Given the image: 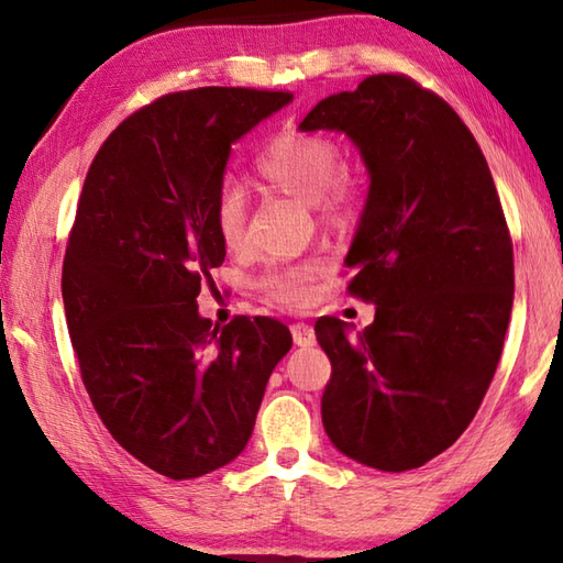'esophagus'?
I'll return each mask as SVG.
<instances>
[{
    "mask_svg": "<svg viewBox=\"0 0 563 563\" xmlns=\"http://www.w3.org/2000/svg\"><path fill=\"white\" fill-rule=\"evenodd\" d=\"M292 339L297 345H302V349H307V345H314V341H317L314 329L305 324V321H297V324H292Z\"/></svg>",
    "mask_w": 563,
    "mask_h": 563,
    "instance_id": "esophagus-1",
    "label": "esophagus"
}]
</instances>
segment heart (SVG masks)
Wrapping results in <instances>:
<instances>
[{
  "instance_id": "1",
  "label": "heart",
  "mask_w": 563,
  "mask_h": 563,
  "mask_svg": "<svg viewBox=\"0 0 563 563\" xmlns=\"http://www.w3.org/2000/svg\"><path fill=\"white\" fill-rule=\"evenodd\" d=\"M258 181L314 206L319 220L331 227L351 224L363 206L361 176L343 166L341 147L327 135L288 133L275 135L254 162ZM214 230L220 242L239 251L249 242V202L242 188L227 186L214 200ZM327 271L319 258L280 261L258 278V290L266 300L283 307H307L317 297V283Z\"/></svg>"
}]
</instances>
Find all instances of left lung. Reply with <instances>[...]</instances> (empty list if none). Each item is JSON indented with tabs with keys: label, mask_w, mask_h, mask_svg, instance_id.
<instances>
[{
	"label": "left lung",
	"mask_w": 563,
	"mask_h": 563,
	"mask_svg": "<svg viewBox=\"0 0 563 563\" xmlns=\"http://www.w3.org/2000/svg\"><path fill=\"white\" fill-rule=\"evenodd\" d=\"M300 130H341L369 172L345 263L375 321L314 324L331 361L321 421L345 457L416 470L472 423L504 351L512 239L498 190L462 118L406 75L333 93Z\"/></svg>",
	"instance_id": "1"
}]
</instances>
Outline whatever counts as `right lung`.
<instances>
[{
    "label": "right lung",
    "mask_w": 563,
    "mask_h": 563,
    "mask_svg": "<svg viewBox=\"0 0 563 563\" xmlns=\"http://www.w3.org/2000/svg\"><path fill=\"white\" fill-rule=\"evenodd\" d=\"M290 101L246 87L166 93L106 137L84 178L63 263L81 382L118 445L176 482L246 448L292 345L278 319L212 327L196 305L227 254L212 210L232 145Z\"/></svg>",
    "instance_id": "add662e5"
}]
</instances>
